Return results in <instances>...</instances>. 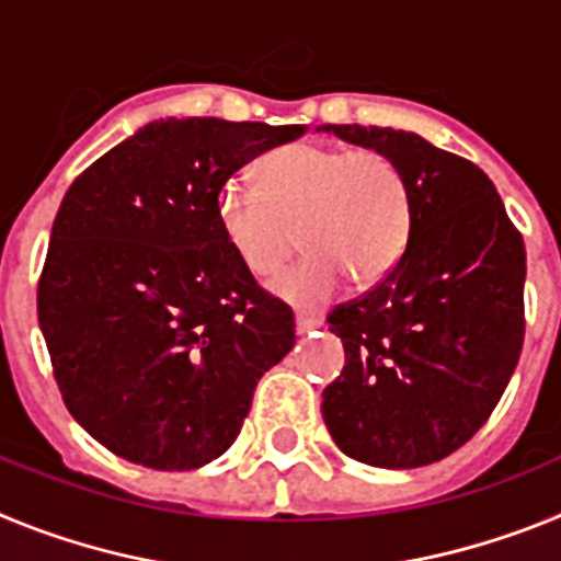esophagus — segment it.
I'll return each mask as SVG.
<instances>
[{
    "label": "esophagus",
    "mask_w": 561,
    "mask_h": 561,
    "mask_svg": "<svg viewBox=\"0 0 561 561\" xmlns=\"http://www.w3.org/2000/svg\"><path fill=\"white\" fill-rule=\"evenodd\" d=\"M314 329H320V320L309 314H297L295 317V331L297 334H311Z\"/></svg>",
    "instance_id": "esophagus-1"
}]
</instances>
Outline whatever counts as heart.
Wrapping results in <instances>:
<instances>
[{"label":"heart","mask_w":561,"mask_h":561,"mask_svg":"<svg viewBox=\"0 0 561 561\" xmlns=\"http://www.w3.org/2000/svg\"><path fill=\"white\" fill-rule=\"evenodd\" d=\"M410 221L408 180L376 148L291 142L261 162L257 182L230 180L219 193V227L250 275H275L300 230L309 255L272 284L295 306L325 304L345 275L379 280L408 247Z\"/></svg>","instance_id":"1"}]
</instances>
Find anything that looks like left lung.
<instances>
[{
  "instance_id": "1",
  "label": "left lung",
  "mask_w": 561,
  "mask_h": 561,
  "mask_svg": "<svg viewBox=\"0 0 561 561\" xmlns=\"http://www.w3.org/2000/svg\"><path fill=\"white\" fill-rule=\"evenodd\" d=\"M388 153L410 191V238L385 280L336 306L345 368L323 390L336 447L379 469L447 458L497 408L525 334V244L492 180L413 131L323 126Z\"/></svg>"
}]
</instances>
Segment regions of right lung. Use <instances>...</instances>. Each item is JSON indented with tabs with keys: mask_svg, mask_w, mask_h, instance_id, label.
<instances>
[{
	"mask_svg": "<svg viewBox=\"0 0 561 561\" xmlns=\"http://www.w3.org/2000/svg\"><path fill=\"white\" fill-rule=\"evenodd\" d=\"M306 126L168 117L64 196L38 325L72 419L131 463L185 472L230 449L257 379L295 345L289 306L227 244L219 193Z\"/></svg>",
	"mask_w": 561,
	"mask_h": 561,
	"instance_id": "1",
	"label": "right lung"
}]
</instances>
